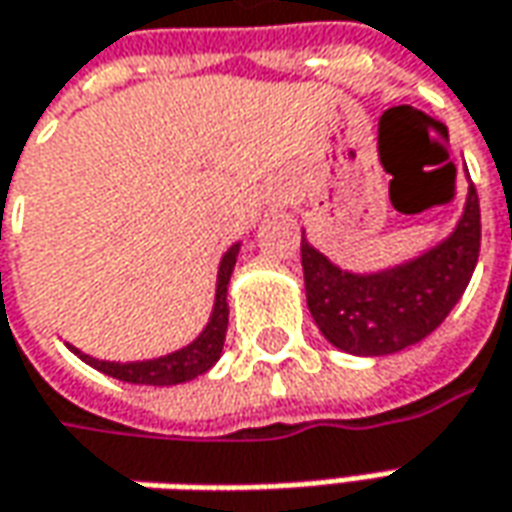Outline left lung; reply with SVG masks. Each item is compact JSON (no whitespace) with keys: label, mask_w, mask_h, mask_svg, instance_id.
Returning <instances> with one entry per match:
<instances>
[{"label":"left lung","mask_w":512,"mask_h":512,"mask_svg":"<svg viewBox=\"0 0 512 512\" xmlns=\"http://www.w3.org/2000/svg\"><path fill=\"white\" fill-rule=\"evenodd\" d=\"M479 197L468 188L454 233L437 248L380 273H349L301 236L307 307L329 344L349 355H392L445 321L462 298L479 259Z\"/></svg>","instance_id":"8db88e82"}]
</instances>
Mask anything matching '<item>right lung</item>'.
<instances>
[{"label":"right lung","instance_id":"add662e5","mask_svg":"<svg viewBox=\"0 0 512 512\" xmlns=\"http://www.w3.org/2000/svg\"><path fill=\"white\" fill-rule=\"evenodd\" d=\"M239 256V242L228 248V253L219 262V273H216V298L214 312L208 318V324L197 335V341H191L183 349L163 355L154 360H135V363H115V360H98L84 355L81 349L70 346L78 358L89 363L92 369L104 372V375L123 380V383H140V386H177L185 380H194L197 375H205L214 366L222 346H225V332H228V281H231L233 264Z\"/></svg>","mask_w":512,"mask_h":512}]
</instances>
